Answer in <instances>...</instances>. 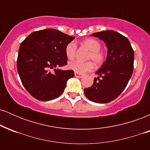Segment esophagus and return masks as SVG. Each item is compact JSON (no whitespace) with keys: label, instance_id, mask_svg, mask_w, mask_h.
<instances>
[{"label":"esophagus","instance_id":"obj_1","mask_svg":"<svg viewBox=\"0 0 150 150\" xmlns=\"http://www.w3.org/2000/svg\"><path fill=\"white\" fill-rule=\"evenodd\" d=\"M75 77H77V78H82V77H83V75H80V74H78V73H75Z\"/></svg>","mask_w":150,"mask_h":150}]
</instances>
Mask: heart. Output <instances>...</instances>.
Listing matches in <instances>:
<instances>
[{
	"label": "heart",
	"instance_id": "heart-1",
	"mask_svg": "<svg viewBox=\"0 0 150 150\" xmlns=\"http://www.w3.org/2000/svg\"><path fill=\"white\" fill-rule=\"evenodd\" d=\"M85 47L90 51L88 55V59H92L96 65H99L104 61V54L101 51V43L99 41L92 38L86 39L82 42ZM76 52V45L75 43L70 42L65 47V55L69 60L74 59ZM68 68L75 73L78 74H85L93 70L94 65L92 61L82 63L80 61L70 62L68 65Z\"/></svg>",
	"mask_w": 150,
	"mask_h": 150
}]
</instances>
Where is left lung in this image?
I'll use <instances>...</instances> for the list:
<instances>
[{"instance_id": "8db88e82", "label": "left lung", "mask_w": 150, "mask_h": 150, "mask_svg": "<svg viewBox=\"0 0 150 150\" xmlns=\"http://www.w3.org/2000/svg\"><path fill=\"white\" fill-rule=\"evenodd\" d=\"M106 44V61L97 70V77L88 88L84 89L90 101L105 104L114 100L124 90L133 71L134 51L126 37L113 30L92 34Z\"/></svg>"}]
</instances>
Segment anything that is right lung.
Segmentation results:
<instances>
[{"mask_svg": "<svg viewBox=\"0 0 150 150\" xmlns=\"http://www.w3.org/2000/svg\"><path fill=\"white\" fill-rule=\"evenodd\" d=\"M74 39L59 30L44 29L31 33L21 43L18 72L22 85L35 99L45 101L58 97L74 77L72 70L59 68L67 65L65 47Z\"/></svg>", "mask_w": 150, "mask_h": 150, "instance_id": "right-lung-1", "label": "right lung"}]
</instances>
